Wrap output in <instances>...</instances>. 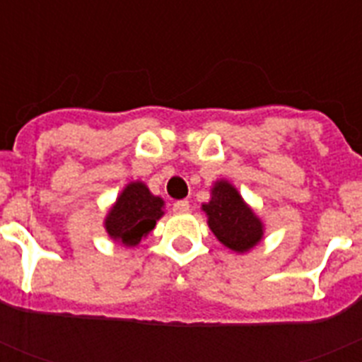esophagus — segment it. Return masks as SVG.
<instances>
[{"label": "esophagus", "instance_id": "34e87169", "mask_svg": "<svg viewBox=\"0 0 362 362\" xmlns=\"http://www.w3.org/2000/svg\"><path fill=\"white\" fill-rule=\"evenodd\" d=\"M188 210H190V204H188L187 199L175 201V203H174V212L175 214H187Z\"/></svg>", "mask_w": 362, "mask_h": 362}]
</instances>
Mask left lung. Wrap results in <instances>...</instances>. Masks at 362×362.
Here are the masks:
<instances>
[{
  "label": "left lung",
  "mask_w": 362,
  "mask_h": 362,
  "mask_svg": "<svg viewBox=\"0 0 362 362\" xmlns=\"http://www.w3.org/2000/svg\"><path fill=\"white\" fill-rule=\"evenodd\" d=\"M203 212L217 239L233 252H248L263 239V221L243 201L238 188L228 181H216L212 199L204 203Z\"/></svg>",
  "instance_id": "8db88e82"
}]
</instances>
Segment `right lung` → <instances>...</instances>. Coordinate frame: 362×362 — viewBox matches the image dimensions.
<instances>
[{
    "mask_svg": "<svg viewBox=\"0 0 362 362\" xmlns=\"http://www.w3.org/2000/svg\"><path fill=\"white\" fill-rule=\"evenodd\" d=\"M165 201L153 196L145 183L134 181L123 188L116 203L108 210L105 228L114 241L124 246L139 245L163 216Z\"/></svg>",
    "mask_w": 362,
    "mask_h": 362,
    "instance_id": "right-lung-1",
    "label": "right lung"
}]
</instances>
